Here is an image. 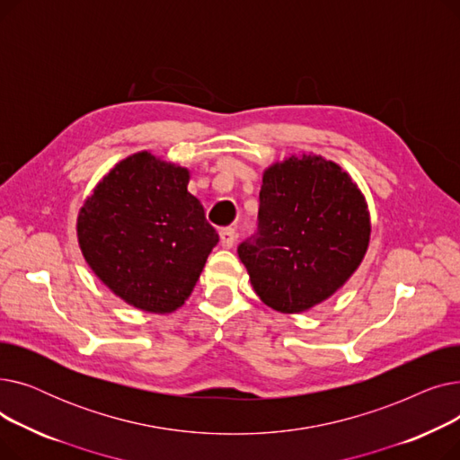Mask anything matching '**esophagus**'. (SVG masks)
Here are the masks:
<instances>
[{
  "label": "esophagus",
  "instance_id": "1",
  "mask_svg": "<svg viewBox=\"0 0 460 460\" xmlns=\"http://www.w3.org/2000/svg\"><path fill=\"white\" fill-rule=\"evenodd\" d=\"M234 240H236V231L233 227L220 229V243L224 248H233Z\"/></svg>",
  "mask_w": 460,
  "mask_h": 460
}]
</instances>
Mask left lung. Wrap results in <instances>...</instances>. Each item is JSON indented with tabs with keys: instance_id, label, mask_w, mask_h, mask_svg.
<instances>
[{
	"instance_id": "8db88e82",
	"label": "left lung",
	"mask_w": 460,
	"mask_h": 460,
	"mask_svg": "<svg viewBox=\"0 0 460 460\" xmlns=\"http://www.w3.org/2000/svg\"><path fill=\"white\" fill-rule=\"evenodd\" d=\"M369 233L367 205L352 179L337 164L304 155L264 172L257 231L236 252L264 304L300 313L352 276Z\"/></svg>"
}]
</instances>
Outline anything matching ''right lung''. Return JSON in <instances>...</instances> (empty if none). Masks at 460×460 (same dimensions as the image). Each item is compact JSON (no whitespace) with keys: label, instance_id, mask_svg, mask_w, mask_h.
<instances>
[{"label":"right lung","instance_id":"obj_1","mask_svg":"<svg viewBox=\"0 0 460 460\" xmlns=\"http://www.w3.org/2000/svg\"><path fill=\"white\" fill-rule=\"evenodd\" d=\"M184 167L137 153L94 188L78 216L89 267L134 307L169 313L196 287L217 233L188 191Z\"/></svg>","mask_w":460,"mask_h":460}]
</instances>
